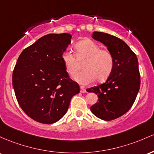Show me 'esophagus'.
Returning <instances> with one entry per match:
<instances>
[{
	"mask_svg": "<svg viewBox=\"0 0 154 154\" xmlns=\"http://www.w3.org/2000/svg\"><path fill=\"white\" fill-rule=\"evenodd\" d=\"M80 89H81V92H82V93H86V90L85 87H84V86H82L80 87Z\"/></svg>",
	"mask_w": 154,
	"mask_h": 154,
	"instance_id": "34e87169",
	"label": "esophagus"
}]
</instances>
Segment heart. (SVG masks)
<instances>
[{"mask_svg":"<svg viewBox=\"0 0 154 154\" xmlns=\"http://www.w3.org/2000/svg\"><path fill=\"white\" fill-rule=\"evenodd\" d=\"M75 54L66 50L62 54V60L66 71L71 76L79 70V62L84 61L83 69L74 79L83 85L94 82L106 80L114 66V57L108 49H101L100 45L89 39L83 40L75 46Z\"/></svg>","mask_w":154,"mask_h":154,"instance_id":"b5f03b06","label":"heart"}]
</instances>
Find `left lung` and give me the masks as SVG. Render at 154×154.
<instances>
[{
    "label": "left lung",
    "instance_id": "8db88e82",
    "mask_svg": "<svg viewBox=\"0 0 154 154\" xmlns=\"http://www.w3.org/2000/svg\"><path fill=\"white\" fill-rule=\"evenodd\" d=\"M92 38L113 54L114 66L106 82L88 89V92L98 96V102L90 109L99 119L111 121L127 113L134 103L140 86L137 58L128 45L116 36L94 32Z\"/></svg>",
    "mask_w": 154,
    "mask_h": 154
}]
</instances>
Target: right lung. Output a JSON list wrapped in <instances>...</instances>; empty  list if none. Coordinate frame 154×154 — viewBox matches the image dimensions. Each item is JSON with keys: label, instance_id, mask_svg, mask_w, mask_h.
I'll return each instance as SVG.
<instances>
[{"label": "right lung", "instance_id": "add662e5", "mask_svg": "<svg viewBox=\"0 0 154 154\" xmlns=\"http://www.w3.org/2000/svg\"><path fill=\"white\" fill-rule=\"evenodd\" d=\"M68 33L48 34L22 51L12 75L17 102L39 123L57 122L66 113L79 85L66 71L62 54L71 43Z\"/></svg>", "mask_w": 154, "mask_h": 154}]
</instances>
